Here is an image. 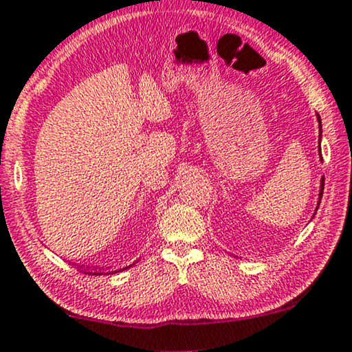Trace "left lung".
Listing matches in <instances>:
<instances>
[{
  "mask_svg": "<svg viewBox=\"0 0 352 352\" xmlns=\"http://www.w3.org/2000/svg\"><path fill=\"white\" fill-rule=\"evenodd\" d=\"M317 120H318V126H320V140H322V118H320V115H317ZM320 143V141H318ZM318 154H320V161H322V148H318ZM323 185H324V179L322 177V180H320V193H318V203H317V209L320 206V201H322V195H323ZM317 209H315V212H317ZM314 212V216H315Z\"/></svg>",
  "mask_w": 352,
  "mask_h": 352,
  "instance_id": "left-lung-1",
  "label": "left lung"
}]
</instances>
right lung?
I'll return each mask as SVG.
<instances>
[{"instance_id":"1","label":"right lung","mask_w":352,"mask_h":352,"mask_svg":"<svg viewBox=\"0 0 352 352\" xmlns=\"http://www.w3.org/2000/svg\"><path fill=\"white\" fill-rule=\"evenodd\" d=\"M130 266H133V265H130ZM130 266H124V268H120V270H115V271H102L100 268H92V271H91V270H84V273H87V274H94V276H100V274H113V273H120V271H123V270L130 268ZM79 268H82V265L79 266Z\"/></svg>"}]
</instances>
